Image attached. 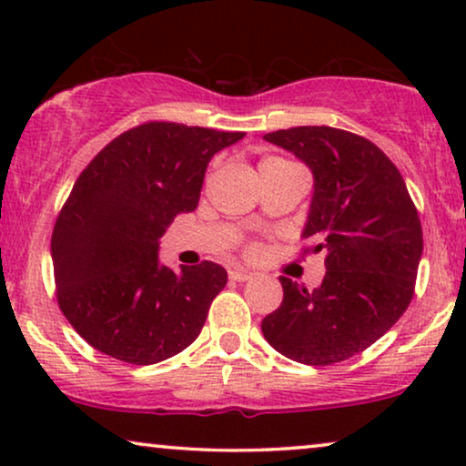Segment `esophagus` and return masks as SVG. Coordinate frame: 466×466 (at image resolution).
<instances>
[{
  "instance_id": "34e87169",
  "label": "esophagus",
  "mask_w": 466,
  "mask_h": 466,
  "mask_svg": "<svg viewBox=\"0 0 466 466\" xmlns=\"http://www.w3.org/2000/svg\"><path fill=\"white\" fill-rule=\"evenodd\" d=\"M228 278L235 279V282H248V279H252V271L241 269V267H235V269L228 271Z\"/></svg>"
}]
</instances>
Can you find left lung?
<instances>
[{
  "label": "left lung",
  "instance_id": "1",
  "mask_svg": "<svg viewBox=\"0 0 466 466\" xmlns=\"http://www.w3.org/2000/svg\"><path fill=\"white\" fill-rule=\"evenodd\" d=\"M314 174L301 238L327 250L314 290L279 278L282 305L263 318L265 339L286 359L333 365L380 339L411 303L422 225L403 176L369 139L333 127L267 133Z\"/></svg>",
  "mask_w": 466,
  "mask_h": 466
}]
</instances>
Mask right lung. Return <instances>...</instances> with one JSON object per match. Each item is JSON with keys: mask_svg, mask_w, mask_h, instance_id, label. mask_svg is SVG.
Segmentation results:
<instances>
[{"mask_svg": "<svg viewBox=\"0 0 466 466\" xmlns=\"http://www.w3.org/2000/svg\"><path fill=\"white\" fill-rule=\"evenodd\" d=\"M246 133L144 123L112 139L76 180L55 222L56 301L82 339L112 359L155 365L201 333L225 267L169 269L158 239L199 203L208 163Z\"/></svg>", "mask_w": 466, "mask_h": 466, "instance_id": "add662e5", "label": "right lung"}]
</instances>
